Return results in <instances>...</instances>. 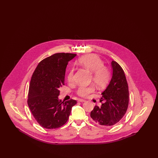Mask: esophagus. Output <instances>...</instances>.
I'll list each match as a JSON object with an SVG mask.
<instances>
[{
	"mask_svg": "<svg viewBox=\"0 0 158 158\" xmlns=\"http://www.w3.org/2000/svg\"><path fill=\"white\" fill-rule=\"evenodd\" d=\"M78 101L79 102H85L86 101L85 99H78Z\"/></svg>",
	"mask_w": 158,
	"mask_h": 158,
	"instance_id": "esophagus-1",
	"label": "esophagus"
}]
</instances>
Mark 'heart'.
<instances>
[{
  "label": "heart",
  "instance_id": "b5f03b06",
  "mask_svg": "<svg viewBox=\"0 0 158 158\" xmlns=\"http://www.w3.org/2000/svg\"><path fill=\"white\" fill-rule=\"evenodd\" d=\"M79 63L91 73V81L98 87H103L109 82L111 78V71L107 66L104 65V61L95 54L85 56L79 60ZM75 70L73 68L68 72L67 80L69 83L74 82ZM95 91L93 85L81 86L76 93L81 97H86Z\"/></svg>",
  "mask_w": 158,
  "mask_h": 158
}]
</instances>
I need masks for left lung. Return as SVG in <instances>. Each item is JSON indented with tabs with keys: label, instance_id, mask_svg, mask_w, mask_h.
<instances>
[{
	"label": "left lung",
	"instance_id": "1",
	"mask_svg": "<svg viewBox=\"0 0 158 158\" xmlns=\"http://www.w3.org/2000/svg\"><path fill=\"white\" fill-rule=\"evenodd\" d=\"M113 76L107 88L102 94L101 107L95 105L90 112L91 121L104 127L112 126L124 117L127 110L129 92L123 69L112 61Z\"/></svg>",
	"mask_w": 158,
	"mask_h": 158
}]
</instances>
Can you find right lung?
<instances>
[{
    "label": "right lung",
    "instance_id": "obj_1",
    "mask_svg": "<svg viewBox=\"0 0 158 158\" xmlns=\"http://www.w3.org/2000/svg\"><path fill=\"white\" fill-rule=\"evenodd\" d=\"M76 54L56 53L41 61L34 70L29 87L27 103L38 123L43 127H60L68 121L74 99L61 101L58 98L64 85L68 62Z\"/></svg>",
    "mask_w": 158,
    "mask_h": 158
}]
</instances>
